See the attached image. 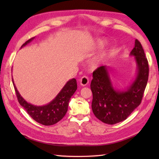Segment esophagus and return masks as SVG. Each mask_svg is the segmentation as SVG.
<instances>
[{
  "instance_id": "obj_1",
  "label": "esophagus",
  "mask_w": 159,
  "mask_h": 159,
  "mask_svg": "<svg viewBox=\"0 0 159 159\" xmlns=\"http://www.w3.org/2000/svg\"><path fill=\"white\" fill-rule=\"evenodd\" d=\"M88 83H89V79H88L87 76H84L80 79V84L82 86H85L86 85L88 84Z\"/></svg>"
}]
</instances>
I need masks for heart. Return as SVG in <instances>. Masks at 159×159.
Returning a JSON list of instances; mask_svg holds the SVG:
<instances>
[{
  "label": "heart",
  "mask_w": 159,
  "mask_h": 159,
  "mask_svg": "<svg viewBox=\"0 0 159 159\" xmlns=\"http://www.w3.org/2000/svg\"><path fill=\"white\" fill-rule=\"evenodd\" d=\"M104 41H102V40H98L96 43V45L99 47V46H102V45H104ZM105 55H106V51L103 50L101 53H99L98 56H96L95 57H94L90 62V66L91 68L92 69L97 68V67L99 65V64L102 62V61L103 60V59L104 57H105Z\"/></svg>",
  "instance_id": "heart-1"
}]
</instances>
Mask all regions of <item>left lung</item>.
<instances>
[{"mask_svg": "<svg viewBox=\"0 0 159 159\" xmlns=\"http://www.w3.org/2000/svg\"><path fill=\"white\" fill-rule=\"evenodd\" d=\"M137 65L134 81L124 90L114 88L107 66L93 74L90 88L93 93L92 109L95 116L107 124H116L125 120L141 103L149 76V64L142 45L135 40L130 52Z\"/></svg>", "mask_w": 159, "mask_h": 159, "instance_id": "obj_1", "label": "left lung"}]
</instances>
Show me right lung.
Here are the masks:
<instances>
[{
	"mask_svg": "<svg viewBox=\"0 0 159 159\" xmlns=\"http://www.w3.org/2000/svg\"><path fill=\"white\" fill-rule=\"evenodd\" d=\"M34 38H31L26 41L21 45V48L31 42ZM12 83L20 105L25 108L34 120L44 125H54L62 119L68 110L70 99L77 90L76 80L72 79L66 82L60 92L50 102L45 105L36 106L26 102L19 93L13 79Z\"/></svg>",
	"mask_w": 159,
	"mask_h": 159,
	"instance_id": "1",
	"label": "right lung"
}]
</instances>
